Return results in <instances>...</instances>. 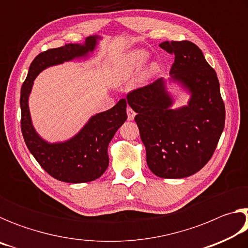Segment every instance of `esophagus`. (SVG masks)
Segmentation results:
<instances>
[{
  "mask_svg": "<svg viewBox=\"0 0 248 248\" xmlns=\"http://www.w3.org/2000/svg\"><path fill=\"white\" fill-rule=\"evenodd\" d=\"M127 116H128V120H133L134 116H136V112L132 108H127Z\"/></svg>",
  "mask_w": 248,
  "mask_h": 248,
  "instance_id": "esophagus-1",
  "label": "esophagus"
}]
</instances>
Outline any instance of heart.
Returning a JSON list of instances; mask_svg holds the SVG:
<instances>
[{
  "instance_id": "obj_1",
  "label": "heart",
  "mask_w": 248,
  "mask_h": 248,
  "mask_svg": "<svg viewBox=\"0 0 248 248\" xmlns=\"http://www.w3.org/2000/svg\"><path fill=\"white\" fill-rule=\"evenodd\" d=\"M149 59V53L143 50H137L130 53L129 56L124 59L120 63L117 65L114 73V79L115 82L119 83L125 81L133 74H136L138 71L142 69V66L145 64V62ZM158 71V64L157 63H151L143 73V78H149L156 74Z\"/></svg>"
}]
</instances>
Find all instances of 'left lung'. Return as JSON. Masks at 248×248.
Here are the masks:
<instances>
[{"label":"left lung","instance_id":"1","mask_svg":"<svg viewBox=\"0 0 248 248\" xmlns=\"http://www.w3.org/2000/svg\"><path fill=\"white\" fill-rule=\"evenodd\" d=\"M175 56L170 74L190 93L187 106L171 109L164 78L128 93L129 106L146 150V163L162 178L194 175L215 153L225 124V107L216 71L191 41L159 45Z\"/></svg>","mask_w":248,"mask_h":248}]
</instances>
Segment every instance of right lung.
<instances>
[{
    "label": "right lung",
    "mask_w": 248,
    "mask_h": 248,
    "mask_svg": "<svg viewBox=\"0 0 248 248\" xmlns=\"http://www.w3.org/2000/svg\"><path fill=\"white\" fill-rule=\"evenodd\" d=\"M97 36L87 37L85 44H69L39 53L29 66L20 90V128L28 150L39 165L53 178L64 183H87L99 178L109 164L108 144L117 130L127 120V100L120 99L114 107L92 117L77 136L65 142L49 143L32 127L28 97L33 79L51 65L84 57L95 49Z\"/></svg>",
    "instance_id": "right-lung-1"
}]
</instances>
